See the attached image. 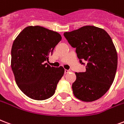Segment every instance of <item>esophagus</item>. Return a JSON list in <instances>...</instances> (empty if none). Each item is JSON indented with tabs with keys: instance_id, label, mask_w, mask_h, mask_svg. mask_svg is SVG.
Segmentation results:
<instances>
[{
	"instance_id": "34e87169",
	"label": "esophagus",
	"mask_w": 124,
	"mask_h": 124,
	"mask_svg": "<svg viewBox=\"0 0 124 124\" xmlns=\"http://www.w3.org/2000/svg\"><path fill=\"white\" fill-rule=\"evenodd\" d=\"M70 71V70H64V73H65V74H66V73H68Z\"/></svg>"
}]
</instances>
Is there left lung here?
<instances>
[{
    "mask_svg": "<svg viewBox=\"0 0 124 124\" xmlns=\"http://www.w3.org/2000/svg\"><path fill=\"white\" fill-rule=\"evenodd\" d=\"M64 36L76 48L80 63L88 62L85 72L75 73L74 96L85 102L100 99L110 88L116 72L118 55L111 38L105 30L94 26H83Z\"/></svg>",
    "mask_w": 124,
    "mask_h": 124,
    "instance_id": "1",
    "label": "left lung"
}]
</instances>
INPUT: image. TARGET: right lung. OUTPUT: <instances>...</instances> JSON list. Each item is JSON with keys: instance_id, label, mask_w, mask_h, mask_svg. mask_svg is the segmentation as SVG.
Masks as SVG:
<instances>
[{"instance_id": "add662e5", "label": "right lung", "mask_w": 124, "mask_h": 124, "mask_svg": "<svg viewBox=\"0 0 124 124\" xmlns=\"http://www.w3.org/2000/svg\"><path fill=\"white\" fill-rule=\"evenodd\" d=\"M62 39L60 34L40 26H29L21 32L12 47L11 67L18 87L31 99L45 100L55 92L64 69L51 67L49 56Z\"/></svg>"}]
</instances>
